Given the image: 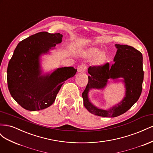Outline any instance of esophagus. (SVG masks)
I'll return each instance as SVG.
<instances>
[{
	"label": "esophagus",
	"mask_w": 153,
	"mask_h": 153,
	"mask_svg": "<svg viewBox=\"0 0 153 153\" xmlns=\"http://www.w3.org/2000/svg\"><path fill=\"white\" fill-rule=\"evenodd\" d=\"M84 70H85V68H84V66L80 65V66H78L77 67V71H78V73L84 72Z\"/></svg>",
	"instance_id": "1"
}]
</instances>
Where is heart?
<instances>
[{
    "instance_id": "obj_1",
    "label": "heart",
    "mask_w": 153,
    "mask_h": 153,
    "mask_svg": "<svg viewBox=\"0 0 153 153\" xmlns=\"http://www.w3.org/2000/svg\"><path fill=\"white\" fill-rule=\"evenodd\" d=\"M100 53H101V51L99 49L96 48H90L89 49H88L86 51L85 53V55L87 57L95 58L96 57H98V55ZM102 59H103V55H100L98 56V60L99 61H100Z\"/></svg>"
}]
</instances>
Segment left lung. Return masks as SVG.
I'll return each instance as SVG.
<instances>
[{
  "label": "left lung",
  "instance_id": "1",
  "mask_svg": "<svg viewBox=\"0 0 153 153\" xmlns=\"http://www.w3.org/2000/svg\"><path fill=\"white\" fill-rule=\"evenodd\" d=\"M115 46L117 50L112 66L106 63L88 69L89 82L82 93L84 105L87 110L92 114L105 117H115L126 112L138 101L142 90V54L131 46L117 44ZM108 79L122 81L125 87V95L119 103L105 110L92 104L88 93L91 89L103 90Z\"/></svg>",
  "mask_w": 153,
  "mask_h": 153
}]
</instances>
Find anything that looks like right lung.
<instances>
[{
  "mask_svg": "<svg viewBox=\"0 0 153 153\" xmlns=\"http://www.w3.org/2000/svg\"><path fill=\"white\" fill-rule=\"evenodd\" d=\"M62 34L41 32L18 44L8 64L7 80L11 96L22 107L43 110L52 105L64 82L75 76L73 67H62L43 73L42 55L62 42Z\"/></svg>",
  "mask_w": 153,
  "mask_h": 153,
  "instance_id": "right-lung-1",
  "label": "right lung"
}]
</instances>
